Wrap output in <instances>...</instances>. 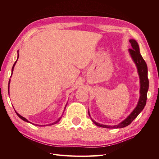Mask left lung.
Masks as SVG:
<instances>
[{
  "mask_svg": "<svg viewBox=\"0 0 159 159\" xmlns=\"http://www.w3.org/2000/svg\"><path fill=\"white\" fill-rule=\"evenodd\" d=\"M129 42L131 43L132 48H131L129 49V52L130 55H131L133 60L134 61V64H136L138 74L139 75V78H140V98H139L138 104L137 105V107L134 108V109L131 112V113L130 114L129 116L124 120V121L119 123L118 125H116L111 126V125H105L99 124L97 122H95L94 120L91 119L94 124L98 127L107 128V129H117V128L125 127L128 126L129 124H131L133 120L138 116V115L142 111L146 105L147 98V91L148 89L147 66L145 61L144 60L142 56L140 54L139 46L137 41L133 39H131L129 40Z\"/></svg>",
  "mask_w": 159,
  "mask_h": 159,
  "instance_id": "obj_1",
  "label": "left lung"
}]
</instances>
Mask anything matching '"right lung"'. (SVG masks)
<instances>
[{
	"label": "right lung",
	"instance_id": "obj_1",
	"mask_svg": "<svg viewBox=\"0 0 159 159\" xmlns=\"http://www.w3.org/2000/svg\"><path fill=\"white\" fill-rule=\"evenodd\" d=\"M18 57H19V54H18V57H17V60H16V61L15 62H14V65H13V66H12V72H13V70H14V66H15V64H16V61H17V60H18ZM12 74H11V75H12ZM10 83H11V80H9V82H8V84H10ZM9 84H8V93H9ZM65 109H66V107H65ZM15 112H16V115H18V116L19 117H20L21 119H22L23 121H25L28 122V123H30L29 121H28V120H27L26 118H25L24 117L21 116V115H19L16 111H15ZM61 117H60V118H59L58 119H57V121H56L54 123H51V124H49L48 125H54V124H56V123H58V122L60 121V119H61ZM38 125V126H44V125ZM44 126H45V125H44Z\"/></svg>",
	"mask_w": 159,
	"mask_h": 159
}]
</instances>
